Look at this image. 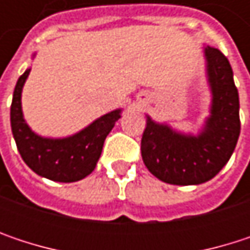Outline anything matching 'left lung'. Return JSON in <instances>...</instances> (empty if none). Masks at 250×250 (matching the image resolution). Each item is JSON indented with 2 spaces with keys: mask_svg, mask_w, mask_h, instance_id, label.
I'll return each mask as SVG.
<instances>
[{
  "mask_svg": "<svg viewBox=\"0 0 250 250\" xmlns=\"http://www.w3.org/2000/svg\"><path fill=\"white\" fill-rule=\"evenodd\" d=\"M207 72L213 92L211 116L198 136H185L147 117L140 150L146 168L158 179L174 185L203 184L222 171L239 134V94L225 55L206 47Z\"/></svg>",
  "mask_w": 250,
  "mask_h": 250,
  "instance_id": "8db88e82",
  "label": "left lung"
}]
</instances>
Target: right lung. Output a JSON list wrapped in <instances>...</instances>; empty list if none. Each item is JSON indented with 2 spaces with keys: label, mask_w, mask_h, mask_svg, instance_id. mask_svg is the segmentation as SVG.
Segmentation results:
<instances>
[{
  "label": "right lung",
  "mask_w": 250,
  "mask_h": 250,
  "mask_svg": "<svg viewBox=\"0 0 250 250\" xmlns=\"http://www.w3.org/2000/svg\"><path fill=\"white\" fill-rule=\"evenodd\" d=\"M30 69L19 78L11 103V130L17 149L27 167L37 175L58 182H74L89 175L103 150L104 140L120 119L111 111L82 131L66 139H44L25 125L21 111V89Z\"/></svg>",
  "instance_id": "add662e5"
}]
</instances>
